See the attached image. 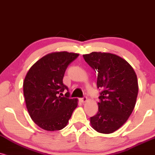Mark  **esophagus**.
<instances>
[{"label": "esophagus", "mask_w": 155, "mask_h": 155, "mask_svg": "<svg viewBox=\"0 0 155 155\" xmlns=\"http://www.w3.org/2000/svg\"><path fill=\"white\" fill-rule=\"evenodd\" d=\"M80 100H81L82 103H85V102H86V101H87V98L86 96H84V97H83V98H80Z\"/></svg>", "instance_id": "esophagus-1"}]
</instances>
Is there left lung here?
Instances as JSON below:
<instances>
[{"label":"left lung","mask_w":155,"mask_h":155,"mask_svg":"<svg viewBox=\"0 0 155 155\" xmlns=\"http://www.w3.org/2000/svg\"><path fill=\"white\" fill-rule=\"evenodd\" d=\"M83 57L97 70V87L101 91L98 111L91 117V125L100 133L114 132L134 108L138 94L137 74L127 61L116 54L93 51Z\"/></svg>","instance_id":"left-lung-1"}]
</instances>
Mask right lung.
<instances>
[{
    "mask_svg": "<svg viewBox=\"0 0 155 155\" xmlns=\"http://www.w3.org/2000/svg\"><path fill=\"white\" fill-rule=\"evenodd\" d=\"M78 56L67 51L47 54L29 69L25 77L23 87L28 114L45 130L57 131L65 127L78 106V99L70 98L62 79L67 68ZM64 89L68 91L66 96L60 97Z\"/></svg>",
    "mask_w": 155,
    "mask_h": 155,
    "instance_id": "obj_1",
    "label": "right lung"
}]
</instances>
